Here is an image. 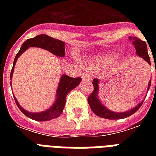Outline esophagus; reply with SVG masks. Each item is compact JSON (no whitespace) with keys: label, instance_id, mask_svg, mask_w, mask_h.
Returning <instances> with one entry per match:
<instances>
[{"label":"esophagus","instance_id":"obj_1","mask_svg":"<svg viewBox=\"0 0 156 156\" xmlns=\"http://www.w3.org/2000/svg\"><path fill=\"white\" fill-rule=\"evenodd\" d=\"M82 78H83V80H84V81H90V80H91V77H90V76L87 73H83V75H82Z\"/></svg>","mask_w":156,"mask_h":156}]
</instances>
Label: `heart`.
I'll list each match as a JSON object with an SVG mask.
<instances>
[{"label": "heart", "mask_w": 156, "mask_h": 156, "mask_svg": "<svg viewBox=\"0 0 156 156\" xmlns=\"http://www.w3.org/2000/svg\"><path fill=\"white\" fill-rule=\"evenodd\" d=\"M117 59V55L116 54H106L103 57L98 59V61H103V62H112Z\"/></svg>", "instance_id": "heart-1"}]
</instances>
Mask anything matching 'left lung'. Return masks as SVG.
Returning a JSON list of instances; mask_svg holds the SVG:
<instances>
[{"label": "left lung", "instance_id": "obj_1", "mask_svg": "<svg viewBox=\"0 0 156 156\" xmlns=\"http://www.w3.org/2000/svg\"><path fill=\"white\" fill-rule=\"evenodd\" d=\"M129 40H132V44L134 45V48L136 49V54L144 59L149 65H151L150 56L148 55L147 46L145 41L139 40L137 37H129ZM151 83V80H150V82H149L147 90L150 89ZM92 84L94 86V90L91 93V95H90V96L88 97V104L90 105L93 112L95 115H97L98 116H100L103 118L109 119V120H118V119L126 118V117L133 115L134 112L138 111L143 103V101H142L135 108H133L131 110H129L127 112H112L109 110L108 108H107L106 107L103 105L102 103L100 102V100H99V98H98L99 80L97 78L93 79Z\"/></svg>", "mask_w": 156, "mask_h": 156}]
</instances>
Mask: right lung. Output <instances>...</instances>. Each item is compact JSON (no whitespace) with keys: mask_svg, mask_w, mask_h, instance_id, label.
<instances>
[{"mask_svg":"<svg viewBox=\"0 0 156 156\" xmlns=\"http://www.w3.org/2000/svg\"><path fill=\"white\" fill-rule=\"evenodd\" d=\"M30 47L41 48L49 51L50 52H52V54L57 56H61V57L65 56V43L61 40L54 39L47 35H40L35 36V38H32V39H29L23 43L19 52L16 55L14 61H13V68H12L10 73V79L13 76V68L15 66L18 58L22 55V53H23ZM81 81H82L81 78H71L66 74L61 76L57 90H56V100H55L53 105L48 109L41 112L34 113V112H30L27 111L21 107L20 104H18V100L14 97L15 103L17 106L18 107V108L21 110V112L29 118L38 121H49V120L58 117L62 113L65 105H66V96L71 90L74 89L81 83Z\"/></svg>","mask_w":156,"mask_h":156,"instance_id":"add662e5","label":"right lung"}]
</instances>
